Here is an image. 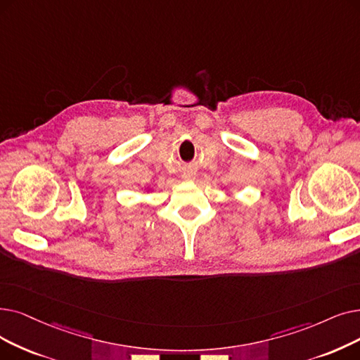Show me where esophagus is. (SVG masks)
I'll return each mask as SVG.
<instances>
[{
	"instance_id": "34e87169",
	"label": "esophagus",
	"mask_w": 360,
	"mask_h": 360,
	"mask_svg": "<svg viewBox=\"0 0 360 360\" xmlns=\"http://www.w3.org/2000/svg\"><path fill=\"white\" fill-rule=\"evenodd\" d=\"M184 178H185V179H188V181H191V179H194V178H195V175H194V174H191V172H190V174H185V175H184Z\"/></svg>"
}]
</instances>
